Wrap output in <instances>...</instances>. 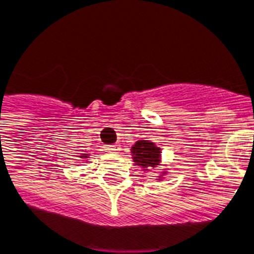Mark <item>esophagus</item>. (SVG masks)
<instances>
[{"mask_svg": "<svg viewBox=\"0 0 254 254\" xmlns=\"http://www.w3.org/2000/svg\"><path fill=\"white\" fill-rule=\"evenodd\" d=\"M106 150H108V152H117V150H120V145H106Z\"/></svg>", "mask_w": 254, "mask_h": 254, "instance_id": "obj_1", "label": "esophagus"}]
</instances>
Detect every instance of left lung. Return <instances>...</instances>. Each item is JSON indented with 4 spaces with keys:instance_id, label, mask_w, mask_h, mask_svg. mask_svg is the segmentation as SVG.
<instances>
[{
    "instance_id": "obj_1",
    "label": "left lung",
    "mask_w": 254,
    "mask_h": 254,
    "mask_svg": "<svg viewBox=\"0 0 254 254\" xmlns=\"http://www.w3.org/2000/svg\"><path fill=\"white\" fill-rule=\"evenodd\" d=\"M131 153H133V161L135 165L144 168V170H149V168H156L160 165V148L146 140L137 141L131 146Z\"/></svg>"
}]
</instances>
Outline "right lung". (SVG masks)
<instances>
[{
    "mask_svg": "<svg viewBox=\"0 0 254 254\" xmlns=\"http://www.w3.org/2000/svg\"><path fill=\"white\" fill-rule=\"evenodd\" d=\"M88 156H89V154H82V156H80V157L81 158H88Z\"/></svg>",
    "mask_w": 254,
    "mask_h": 254,
    "instance_id": "1",
    "label": "right lung"
}]
</instances>
